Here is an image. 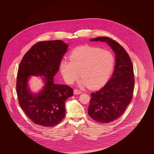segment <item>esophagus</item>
I'll return each mask as SVG.
<instances>
[{
  "mask_svg": "<svg viewBox=\"0 0 154 154\" xmlns=\"http://www.w3.org/2000/svg\"><path fill=\"white\" fill-rule=\"evenodd\" d=\"M81 93H82V92L79 91V90H78V89H75L74 91V94H75V95H79V94H80Z\"/></svg>",
  "mask_w": 154,
  "mask_h": 154,
  "instance_id": "34e87169",
  "label": "esophagus"
}]
</instances>
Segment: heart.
<instances>
[{"label":"heart","mask_w":154,"mask_h":154,"mask_svg":"<svg viewBox=\"0 0 154 154\" xmlns=\"http://www.w3.org/2000/svg\"><path fill=\"white\" fill-rule=\"evenodd\" d=\"M70 62L62 61L60 70L65 81L73 84L80 75V85L91 89L102 87L111 73L114 59L111 52L98 47L84 45L75 48L69 55Z\"/></svg>","instance_id":"1"}]
</instances>
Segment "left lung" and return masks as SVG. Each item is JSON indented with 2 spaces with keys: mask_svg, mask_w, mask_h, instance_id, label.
Masks as SVG:
<instances>
[{
  "mask_svg": "<svg viewBox=\"0 0 154 154\" xmlns=\"http://www.w3.org/2000/svg\"><path fill=\"white\" fill-rule=\"evenodd\" d=\"M90 41L106 42L116 54L112 75L101 89L91 94L88 110L94 120L107 124L120 117L132 100L134 85L133 67L127 52L115 40L99 37Z\"/></svg>",
  "mask_w": 154,
  "mask_h": 154,
  "instance_id": "8db88e82",
  "label": "left lung"
}]
</instances>
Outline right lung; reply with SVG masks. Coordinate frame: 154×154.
<instances>
[{"label":"right lung","instance_id":"1","mask_svg":"<svg viewBox=\"0 0 154 154\" xmlns=\"http://www.w3.org/2000/svg\"><path fill=\"white\" fill-rule=\"evenodd\" d=\"M68 45L62 40L38 42L27 52L20 62L16 90L22 110L35 124L52 127L66 114L65 101L73 95V89L66 85L55 84L54 77L67 51ZM30 76H43L45 86L33 94L28 86Z\"/></svg>","mask_w":154,"mask_h":154}]
</instances>
